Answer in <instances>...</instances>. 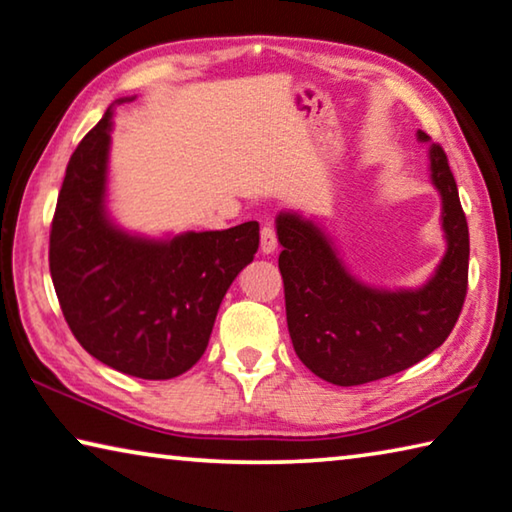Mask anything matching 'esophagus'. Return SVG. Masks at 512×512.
Masks as SVG:
<instances>
[{"instance_id":"obj_1","label":"esophagus","mask_w":512,"mask_h":512,"mask_svg":"<svg viewBox=\"0 0 512 512\" xmlns=\"http://www.w3.org/2000/svg\"><path fill=\"white\" fill-rule=\"evenodd\" d=\"M275 248H278V237H275V227L273 225H264L262 227V237H259V250H262L264 255H271Z\"/></svg>"}]
</instances>
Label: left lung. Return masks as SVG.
I'll return each instance as SVG.
<instances>
[{
  "label": "left lung",
  "instance_id": "left-lung-1",
  "mask_svg": "<svg viewBox=\"0 0 512 512\" xmlns=\"http://www.w3.org/2000/svg\"><path fill=\"white\" fill-rule=\"evenodd\" d=\"M417 139L426 143L431 136L419 129ZM431 180L442 196L446 253L419 289L364 285L314 221L296 212L275 218L291 344L300 362L332 385H364L408 369L442 346L456 326L467 296L469 230L437 143L431 145Z\"/></svg>",
  "mask_w": 512,
  "mask_h": 512
}]
</instances>
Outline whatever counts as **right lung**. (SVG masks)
I'll use <instances>...</instances> for the list:
<instances>
[{"label":"right lung","instance_id":"obj_1","mask_svg":"<svg viewBox=\"0 0 512 512\" xmlns=\"http://www.w3.org/2000/svg\"><path fill=\"white\" fill-rule=\"evenodd\" d=\"M123 102V100H118ZM111 116L68 161L50 232V273L77 342L107 367L168 380L196 364L232 280L253 262L259 223L145 239L104 205Z\"/></svg>","mask_w":512,"mask_h":512}]
</instances>
